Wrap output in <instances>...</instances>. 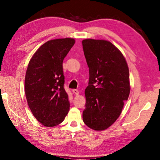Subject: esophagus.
I'll use <instances>...</instances> for the list:
<instances>
[{
	"label": "esophagus",
	"instance_id": "34e87169",
	"mask_svg": "<svg viewBox=\"0 0 160 160\" xmlns=\"http://www.w3.org/2000/svg\"><path fill=\"white\" fill-rule=\"evenodd\" d=\"M72 93H73V94H75V95L79 94V91H78V90H77V89H72Z\"/></svg>",
	"mask_w": 160,
	"mask_h": 160
}]
</instances>
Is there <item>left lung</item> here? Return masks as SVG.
<instances>
[{
  "mask_svg": "<svg viewBox=\"0 0 160 160\" xmlns=\"http://www.w3.org/2000/svg\"><path fill=\"white\" fill-rule=\"evenodd\" d=\"M82 43L89 71L82 120L90 129L103 131L117 120L128 99L129 67L122 53L110 41L89 38Z\"/></svg>",
  "mask_w": 160,
  "mask_h": 160,
  "instance_id": "left-lung-1",
  "label": "left lung"
}]
</instances>
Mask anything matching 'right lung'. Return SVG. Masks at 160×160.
<instances>
[{
  "label": "right lung",
  "instance_id": "add662e5",
  "mask_svg": "<svg viewBox=\"0 0 160 160\" xmlns=\"http://www.w3.org/2000/svg\"><path fill=\"white\" fill-rule=\"evenodd\" d=\"M75 42L71 38L48 40L28 63L24 82L26 98L33 116L45 127L62 123L70 109L68 96L63 88L62 64Z\"/></svg>",
  "mask_w": 160,
  "mask_h": 160
}]
</instances>
